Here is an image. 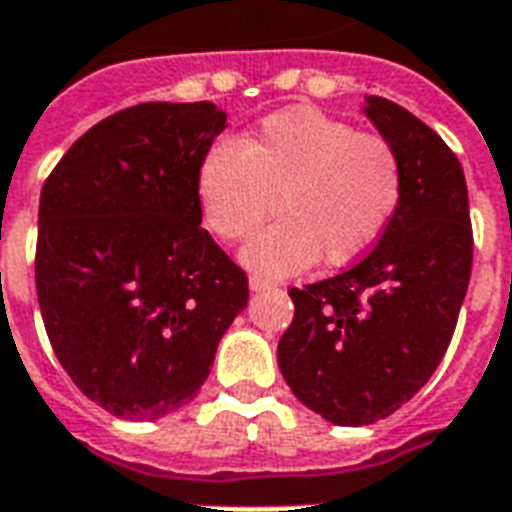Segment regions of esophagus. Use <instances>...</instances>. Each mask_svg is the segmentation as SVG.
I'll list each match as a JSON object with an SVG mask.
<instances>
[{
	"label": "esophagus",
	"instance_id": "esophagus-1",
	"mask_svg": "<svg viewBox=\"0 0 512 512\" xmlns=\"http://www.w3.org/2000/svg\"><path fill=\"white\" fill-rule=\"evenodd\" d=\"M273 282L263 279V276H249V290L252 292H263V290H271Z\"/></svg>",
	"mask_w": 512,
	"mask_h": 512
}]
</instances>
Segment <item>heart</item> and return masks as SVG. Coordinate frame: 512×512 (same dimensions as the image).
Listing matches in <instances>:
<instances>
[{"instance_id":"obj_1","label":"heart","mask_w":512,"mask_h":512,"mask_svg":"<svg viewBox=\"0 0 512 512\" xmlns=\"http://www.w3.org/2000/svg\"><path fill=\"white\" fill-rule=\"evenodd\" d=\"M206 228L241 249L252 271L287 276L314 265H349L384 236L403 198V163L378 134L314 107L273 112L241 142H214L195 174Z\"/></svg>"}]
</instances>
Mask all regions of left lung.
I'll return each mask as SVG.
<instances>
[{"instance_id":"1","label":"left lung","mask_w":512,"mask_h":512,"mask_svg":"<svg viewBox=\"0 0 512 512\" xmlns=\"http://www.w3.org/2000/svg\"><path fill=\"white\" fill-rule=\"evenodd\" d=\"M365 117L403 163V198L349 271L292 290L279 370L300 403L338 427L386 419L443 360L473 268L462 163L408 109L368 96Z\"/></svg>"}]
</instances>
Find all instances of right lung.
I'll use <instances>...</instances> for the list:
<instances>
[{
    "label": "right lung",
    "mask_w": 512,
    "mask_h": 512,
    "mask_svg": "<svg viewBox=\"0 0 512 512\" xmlns=\"http://www.w3.org/2000/svg\"><path fill=\"white\" fill-rule=\"evenodd\" d=\"M225 126L212 101L128 107L85 131L39 195L42 322L77 389L120 419L190 403L247 308V276L201 228L195 193Z\"/></svg>",
    "instance_id": "1"
}]
</instances>
